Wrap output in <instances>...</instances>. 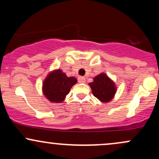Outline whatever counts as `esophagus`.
<instances>
[{"mask_svg": "<svg viewBox=\"0 0 159 159\" xmlns=\"http://www.w3.org/2000/svg\"><path fill=\"white\" fill-rule=\"evenodd\" d=\"M78 82H79V83H84V82L86 81L85 78L82 77V76H80V77H78Z\"/></svg>", "mask_w": 159, "mask_h": 159, "instance_id": "34e87169", "label": "esophagus"}]
</instances>
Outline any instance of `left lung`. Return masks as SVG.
I'll list each match as a JSON object with an SVG mask.
<instances>
[{"label": "left lung", "instance_id": "obj_1", "mask_svg": "<svg viewBox=\"0 0 159 159\" xmlns=\"http://www.w3.org/2000/svg\"><path fill=\"white\" fill-rule=\"evenodd\" d=\"M92 93L101 102H109L114 98L116 87L114 81L106 74L100 73L93 78V81L89 83Z\"/></svg>", "mask_w": 159, "mask_h": 159}]
</instances>
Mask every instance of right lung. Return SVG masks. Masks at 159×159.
Segmentation results:
<instances>
[{
    "mask_svg": "<svg viewBox=\"0 0 159 159\" xmlns=\"http://www.w3.org/2000/svg\"><path fill=\"white\" fill-rule=\"evenodd\" d=\"M76 83V78L68 77L60 69H54L47 75L43 81V93L51 102L62 103Z\"/></svg>",
    "mask_w": 159,
    "mask_h": 159,
    "instance_id": "obj_1",
    "label": "right lung"
}]
</instances>
